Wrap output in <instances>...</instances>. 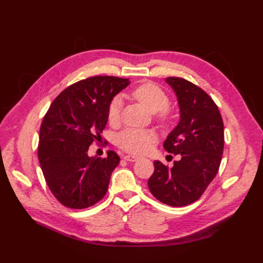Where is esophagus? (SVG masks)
<instances>
[{"mask_svg": "<svg viewBox=\"0 0 263 263\" xmlns=\"http://www.w3.org/2000/svg\"><path fill=\"white\" fill-rule=\"evenodd\" d=\"M124 159H125L126 161H137L139 158H138V157H136V156L126 155V156H124Z\"/></svg>", "mask_w": 263, "mask_h": 263, "instance_id": "1", "label": "esophagus"}]
</instances>
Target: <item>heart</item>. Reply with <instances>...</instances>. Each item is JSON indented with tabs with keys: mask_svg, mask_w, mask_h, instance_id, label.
<instances>
[{
	"mask_svg": "<svg viewBox=\"0 0 263 263\" xmlns=\"http://www.w3.org/2000/svg\"><path fill=\"white\" fill-rule=\"evenodd\" d=\"M133 97L150 113H158L163 110L161 116H166L164 109L168 105V97L158 86L154 85V83H143V85L135 89ZM122 106L123 100L121 97L113 98L107 110L109 123H116L120 120ZM155 139L156 136L152 131L126 128L117 137V144L127 153L140 155L147 152L150 148V144L155 141Z\"/></svg>",
	"mask_w": 263,
	"mask_h": 263,
	"instance_id": "b5f03b06",
	"label": "heart"
}]
</instances>
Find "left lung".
I'll list each match as a JSON object with an SVG mask.
<instances>
[{
    "label": "left lung",
    "instance_id": "1",
    "mask_svg": "<svg viewBox=\"0 0 263 263\" xmlns=\"http://www.w3.org/2000/svg\"><path fill=\"white\" fill-rule=\"evenodd\" d=\"M176 95L180 121L164 148L180 155L172 168L155 160L150 192L160 202L183 206L197 201L214 180L224 152V123L217 105L198 86L182 78L165 79Z\"/></svg>",
    "mask_w": 263,
    "mask_h": 263
}]
</instances>
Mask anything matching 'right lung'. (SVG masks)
I'll return each mask as SVG.
<instances>
[{
  "label": "right lung",
  "instance_id": "right-lung-1",
  "mask_svg": "<svg viewBox=\"0 0 263 263\" xmlns=\"http://www.w3.org/2000/svg\"><path fill=\"white\" fill-rule=\"evenodd\" d=\"M128 85L130 80L117 77L88 78L61 92L44 117L39 164L54 197L68 208H88L107 192L120 157L108 150L100 159L89 156L88 149L102 139L108 106Z\"/></svg>",
  "mask_w": 263,
  "mask_h": 263
}]
</instances>
